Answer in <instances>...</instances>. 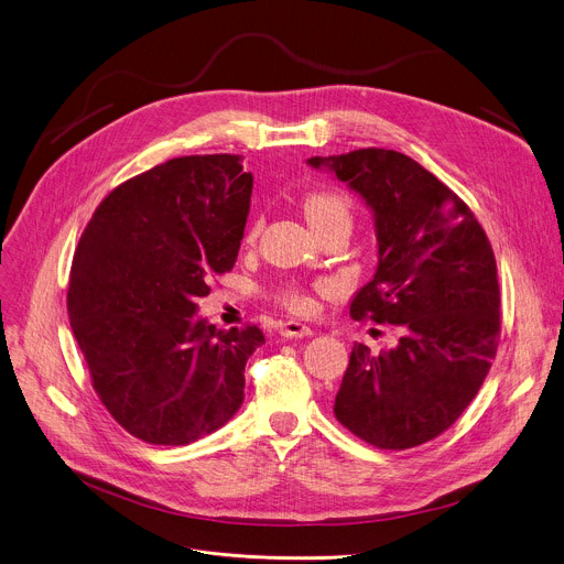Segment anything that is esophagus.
Masks as SVG:
<instances>
[{
  "instance_id": "obj_1",
  "label": "esophagus",
  "mask_w": 564,
  "mask_h": 564,
  "mask_svg": "<svg viewBox=\"0 0 564 564\" xmlns=\"http://www.w3.org/2000/svg\"><path fill=\"white\" fill-rule=\"evenodd\" d=\"M279 333H281V337H288V339H303V337L312 335V328L299 324V321H283V324L279 326Z\"/></svg>"
}]
</instances>
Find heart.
<instances>
[{
  "label": "heart",
  "instance_id": "1",
  "mask_svg": "<svg viewBox=\"0 0 564 564\" xmlns=\"http://www.w3.org/2000/svg\"><path fill=\"white\" fill-rule=\"evenodd\" d=\"M303 214H305L312 229L330 225V223H348L350 225L352 207H350V200L339 192H310L303 198ZM279 299H281L283 305H288L290 310H294L299 314L310 312L312 305H314L312 296L305 294L301 288H285L279 294Z\"/></svg>",
  "mask_w": 564,
  "mask_h": 564
}]
</instances>
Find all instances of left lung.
Here are the masks:
<instances>
[{
	"label": "left lung",
	"mask_w": 564,
	"mask_h": 564,
	"mask_svg": "<svg viewBox=\"0 0 564 564\" xmlns=\"http://www.w3.org/2000/svg\"><path fill=\"white\" fill-rule=\"evenodd\" d=\"M307 165L335 174L372 212L377 270L350 314L401 328L399 344L379 355L355 344L335 415L377 448L420 446L466 411L496 357L500 288L489 238L466 203L404 153L370 147Z\"/></svg>",
	"instance_id": "8db88e82"
}]
</instances>
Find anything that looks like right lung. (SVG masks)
Listing matches in <instances>:
<instances>
[{"label": "right lung", "mask_w": 564, "mask_h": 564, "mask_svg": "<svg viewBox=\"0 0 564 564\" xmlns=\"http://www.w3.org/2000/svg\"><path fill=\"white\" fill-rule=\"evenodd\" d=\"M231 153L183 155L116 187L79 238L68 318L111 417L147 444L185 446L246 399L257 326L198 316L207 279L234 268L254 178Z\"/></svg>", "instance_id": "obj_1"}]
</instances>
